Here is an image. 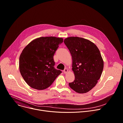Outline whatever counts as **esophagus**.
Wrapping results in <instances>:
<instances>
[{
    "label": "esophagus",
    "mask_w": 123,
    "mask_h": 123,
    "mask_svg": "<svg viewBox=\"0 0 123 123\" xmlns=\"http://www.w3.org/2000/svg\"><path fill=\"white\" fill-rule=\"evenodd\" d=\"M68 70L67 69H65L63 71V72H64V74H67L68 73Z\"/></svg>",
    "instance_id": "1"
}]
</instances>
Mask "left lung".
<instances>
[{
	"label": "left lung",
	"mask_w": 123,
	"mask_h": 123,
	"mask_svg": "<svg viewBox=\"0 0 123 123\" xmlns=\"http://www.w3.org/2000/svg\"><path fill=\"white\" fill-rule=\"evenodd\" d=\"M64 42L71 54L75 76L69 86L77 93H87L95 86L103 71L100 51L93 43L82 38L68 37Z\"/></svg>",
	"instance_id": "left-lung-1"
}]
</instances>
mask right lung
Masks as SVG:
<instances>
[{"label": "right lung", "mask_w": 123, "mask_h": 123, "mask_svg": "<svg viewBox=\"0 0 123 123\" xmlns=\"http://www.w3.org/2000/svg\"><path fill=\"white\" fill-rule=\"evenodd\" d=\"M63 42L61 38L42 37L31 41L23 49L19 59V71L29 86L43 90L62 73L54 68L53 56Z\"/></svg>", "instance_id": "right-lung-1"}]
</instances>
